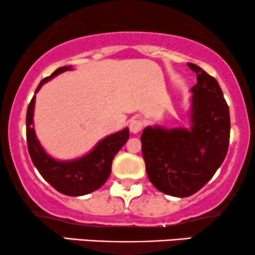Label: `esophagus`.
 Wrapping results in <instances>:
<instances>
[{
    "label": "esophagus",
    "mask_w": 255,
    "mask_h": 255,
    "mask_svg": "<svg viewBox=\"0 0 255 255\" xmlns=\"http://www.w3.org/2000/svg\"><path fill=\"white\" fill-rule=\"evenodd\" d=\"M141 128H142V122L140 121V120H131L129 122V130L131 133L134 134L139 133V131L141 130Z\"/></svg>",
    "instance_id": "esophagus-1"
}]
</instances>
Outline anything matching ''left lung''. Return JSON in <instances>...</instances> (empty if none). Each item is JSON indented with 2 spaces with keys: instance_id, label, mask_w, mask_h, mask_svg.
<instances>
[{
  "instance_id": "left-lung-1",
  "label": "left lung",
  "mask_w": 255,
  "mask_h": 255,
  "mask_svg": "<svg viewBox=\"0 0 255 255\" xmlns=\"http://www.w3.org/2000/svg\"><path fill=\"white\" fill-rule=\"evenodd\" d=\"M191 89V127L148 126L141 134L148 180L159 192L186 198L200 191L222 165L230 137L229 108L215 78L197 64Z\"/></svg>"
}]
</instances>
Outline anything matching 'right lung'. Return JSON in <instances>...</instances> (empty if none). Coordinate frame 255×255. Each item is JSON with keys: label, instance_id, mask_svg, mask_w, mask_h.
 <instances>
[{"label": "right lung", "instance_id": "add662e5", "mask_svg": "<svg viewBox=\"0 0 255 255\" xmlns=\"http://www.w3.org/2000/svg\"><path fill=\"white\" fill-rule=\"evenodd\" d=\"M67 71H72V66L60 67L50 77L43 79L38 85L36 93L46 81ZM34 103L36 95L28 104L26 114V139L32 162L44 180L57 192L69 197H81L101 188L110 176L114 157L129 137L128 128L105 136L83 157L57 160L46 153L36 135L33 127Z\"/></svg>", "mask_w": 255, "mask_h": 255}]
</instances>
